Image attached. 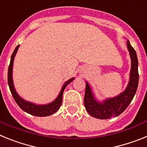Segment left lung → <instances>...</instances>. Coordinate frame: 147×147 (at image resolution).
<instances>
[{"label": "left lung", "instance_id": "1", "mask_svg": "<svg viewBox=\"0 0 147 147\" xmlns=\"http://www.w3.org/2000/svg\"><path fill=\"white\" fill-rule=\"evenodd\" d=\"M127 47L130 56L131 69L129 82L124 91L115 97L99 101L95 97L89 83L85 82L86 87L84 104L88 113L93 117L98 119H107L116 117L127 109L136 94L139 79L138 71V62L136 51L132 47L128 40L127 41Z\"/></svg>", "mask_w": 147, "mask_h": 147}]
</instances>
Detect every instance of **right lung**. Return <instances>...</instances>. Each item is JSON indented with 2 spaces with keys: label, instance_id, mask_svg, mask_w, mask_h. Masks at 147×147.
Returning <instances> with one entry per match:
<instances>
[{
  "label": "right lung",
  "instance_id": "obj_1",
  "mask_svg": "<svg viewBox=\"0 0 147 147\" xmlns=\"http://www.w3.org/2000/svg\"><path fill=\"white\" fill-rule=\"evenodd\" d=\"M19 47H20V45H18V46L15 48L14 52L11 54L10 64L9 66V69H8V84H9V87L10 91H11L13 98L15 100V102L18 104V106H19L23 111H25L27 113H29L32 115L43 117V116H49V115H52V114L55 113L59 110L61 105H62V95H63L64 90L65 89L66 86H67L69 83H71L73 80H74L75 78H71L70 80L66 81L63 84L57 97L53 102H50V103L46 104V105H37V104L33 103V102H28L26 100L23 99V98H21V97L18 95V93H17L16 90H15V85H14V82H13L12 78V70L13 64H14V59H15V55H16L17 52H18V49H19Z\"/></svg>",
  "mask_w": 147,
  "mask_h": 147
}]
</instances>
